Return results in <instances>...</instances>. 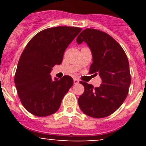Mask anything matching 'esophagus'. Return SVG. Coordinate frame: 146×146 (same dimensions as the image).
<instances>
[{
    "mask_svg": "<svg viewBox=\"0 0 146 146\" xmlns=\"http://www.w3.org/2000/svg\"><path fill=\"white\" fill-rule=\"evenodd\" d=\"M73 82H74V84H78L79 83V80H78V79L75 78V79H73Z\"/></svg>",
    "mask_w": 146,
    "mask_h": 146,
    "instance_id": "obj_1",
    "label": "esophagus"
}]
</instances>
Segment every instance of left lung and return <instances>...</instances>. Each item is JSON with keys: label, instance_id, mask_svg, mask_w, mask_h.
<instances>
[{"label": "left lung", "instance_id": "left-lung-1", "mask_svg": "<svg viewBox=\"0 0 146 146\" xmlns=\"http://www.w3.org/2000/svg\"><path fill=\"white\" fill-rule=\"evenodd\" d=\"M78 44L85 42L92 55L90 73L99 74L98 88L80 82L85 91L78 98L82 112L93 118L114 113L123 104L129 92L131 75L127 56L122 47L109 35L95 29H85L77 37Z\"/></svg>", "mask_w": 146, "mask_h": 146}]
</instances>
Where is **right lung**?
I'll return each mask as SVG.
<instances>
[{"label":"right lung","instance_id":"add662e5","mask_svg":"<svg viewBox=\"0 0 146 146\" xmlns=\"http://www.w3.org/2000/svg\"><path fill=\"white\" fill-rule=\"evenodd\" d=\"M79 27L48 28L36 34L21 54L15 84L22 104L36 117L56 112L61 101L73 85L68 76L51 77L52 68L62 62L65 50L81 32Z\"/></svg>","mask_w":146,"mask_h":146}]
</instances>
